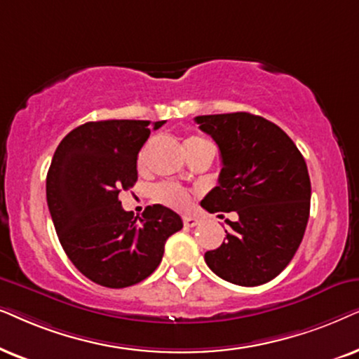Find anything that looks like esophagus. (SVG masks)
Returning a JSON list of instances; mask_svg holds the SVG:
<instances>
[{
	"mask_svg": "<svg viewBox=\"0 0 359 359\" xmlns=\"http://www.w3.org/2000/svg\"><path fill=\"white\" fill-rule=\"evenodd\" d=\"M182 219H184V224L187 228H194V226H197V224L200 223V219L197 217H190V215H189V217H184Z\"/></svg>",
	"mask_w": 359,
	"mask_h": 359,
	"instance_id": "34e87169",
	"label": "esophagus"
}]
</instances>
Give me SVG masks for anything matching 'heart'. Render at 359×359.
<instances>
[{"instance_id":"1","label":"heart","mask_w":359,"mask_h":359,"mask_svg":"<svg viewBox=\"0 0 359 359\" xmlns=\"http://www.w3.org/2000/svg\"><path fill=\"white\" fill-rule=\"evenodd\" d=\"M203 144H208V141H205L198 136H190L184 141L185 152ZM142 156L140 157V162ZM152 197H154V200H157L159 203L167 205V207L175 208V210H187L190 205V195L187 190H184L182 187H179V185L169 184V182L156 185L154 190H152Z\"/></svg>"}]
</instances>
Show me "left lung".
Returning a JSON list of instances; mask_svg holds the SVG:
<instances>
[{
    "label": "left lung",
    "instance_id": "1",
    "mask_svg": "<svg viewBox=\"0 0 359 359\" xmlns=\"http://www.w3.org/2000/svg\"><path fill=\"white\" fill-rule=\"evenodd\" d=\"M222 156L218 185L202 200L210 213L236 212L222 246L205 262L228 283L255 287L283 272L302 243L310 213L304 156L274 123L251 113L195 118Z\"/></svg>",
    "mask_w": 359,
    "mask_h": 359
}]
</instances>
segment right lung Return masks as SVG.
<instances>
[{
	"instance_id": "obj_1",
	"label": "right lung",
	"mask_w": 359,
	"mask_h": 359,
	"mask_svg": "<svg viewBox=\"0 0 359 359\" xmlns=\"http://www.w3.org/2000/svg\"><path fill=\"white\" fill-rule=\"evenodd\" d=\"M165 121H156L154 130ZM151 121L107 119L70 131L52 157L47 205L65 255L85 277L109 289L135 285L161 264L179 215L152 205L142 217L124 212L118 195L137 180V154Z\"/></svg>"
}]
</instances>
